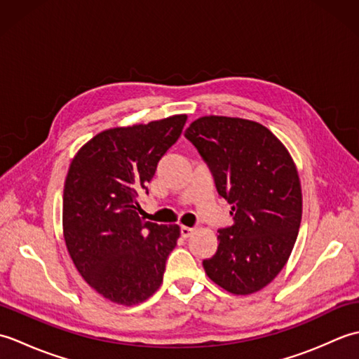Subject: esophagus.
Listing matches in <instances>:
<instances>
[{
	"instance_id": "esophagus-1",
	"label": "esophagus",
	"mask_w": 359,
	"mask_h": 359,
	"mask_svg": "<svg viewBox=\"0 0 359 359\" xmlns=\"http://www.w3.org/2000/svg\"><path fill=\"white\" fill-rule=\"evenodd\" d=\"M194 233V228H191V226H185V225H182L180 226V236L182 238H189V236H191Z\"/></svg>"
}]
</instances>
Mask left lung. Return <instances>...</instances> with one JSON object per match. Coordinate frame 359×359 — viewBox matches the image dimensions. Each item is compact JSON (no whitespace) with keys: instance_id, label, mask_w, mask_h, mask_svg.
<instances>
[{"instance_id":"left-lung-1","label":"left lung","mask_w":359,"mask_h":359,"mask_svg":"<svg viewBox=\"0 0 359 359\" xmlns=\"http://www.w3.org/2000/svg\"><path fill=\"white\" fill-rule=\"evenodd\" d=\"M185 137L231 205L233 225L217 230L205 273L233 294L256 293L284 269L299 231L302 193L293 158L270 129L245 118L205 116Z\"/></svg>"}]
</instances>
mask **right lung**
<instances>
[{
    "label": "right lung",
    "mask_w": 359,
    "mask_h": 359,
    "mask_svg": "<svg viewBox=\"0 0 359 359\" xmlns=\"http://www.w3.org/2000/svg\"><path fill=\"white\" fill-rule=\"evenodd\" d=\"M185 114L147 125L111 128L72 158L63 191V234L79 273L98 294L135 306L163 280L179 225L139 216V197L165 152L177 142Z\"/></svg>",
    "instance_id": "obj_1"
}]
</instances>
